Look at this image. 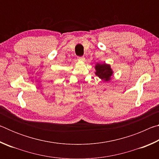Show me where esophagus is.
Listing matches in <instances>:
<instances>
[{
  "label": "esophagus",
  "mask_w": 159,
  "mask_h": 159,
  "mask_svg": "<svg viewBox=\"0 0 159 159\" xmlns=\"http://www.w3.org/2000/svg\"><path fill=\"white\" fill-rule=\"evenodd\" d=\"M77 58L79 61H84V60H85L84 57H77Z\"/></svg>",
  "instance_id": "34e87169"
}]
</instances>
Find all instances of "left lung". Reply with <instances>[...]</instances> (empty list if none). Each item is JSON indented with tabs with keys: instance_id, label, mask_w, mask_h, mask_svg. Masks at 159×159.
<instances>
[{
	"instance_id": "8db88e82",
	"label": "left lung",
	"mask_w": 159,
	"mask_h": 159,
	"mask_svg": "<svg viewBox=\"0 0 159 159\" xmlns=\"http://www.w3.org/2000/svg\"><path fill=\"white\" fill-rule=\"evenodd\" d=\"M96 75L99 79L108 81L111 79V76L113 74V71L111 69V66L109 64H98L95 66Z\"/></svg>"
}]
</instances>
